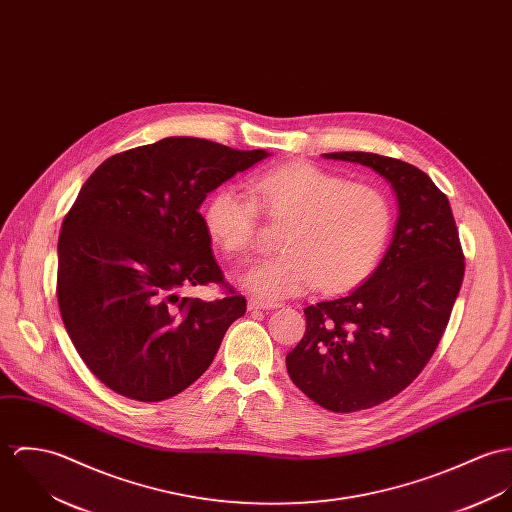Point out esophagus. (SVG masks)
I'll return each instance as SVG.
<instances>
[{
  "mask_svg": "<svg viewBox=\"0 0 512 512\" xmlns=\"http://www.w3.org/2000/svg\"><path fill=\"white\" fill-rule=\"evenodd\" d=\"M279 306L281 304H277V302H263V300H257V298H251L247 302L249 310H273V308H279Z\"/></svg>",
  "mask_w": 512,
  "mask_h": 512,
  "instance_id": "34e87169",
  "label": "esophagus"
}]
</instances>
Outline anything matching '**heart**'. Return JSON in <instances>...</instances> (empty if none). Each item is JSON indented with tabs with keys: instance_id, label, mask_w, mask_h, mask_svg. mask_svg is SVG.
I'll list each match as a JSON object with an SVG mask.
<instances>
[{
	"instance_id": "b5f03b06",
	"label": "heart",
	"mask_w": 512,
	"mask_h": 512,
	"mask_svg": "<svg viewBox=\"0 0 512 512\" xmlns=\"http://www.w3.org/2000/svg\"><path fill=\"white\" fill-rule=\"evenodd\" d=\"M249 192L220 186L204 208V226L228 255H247L259 210L284 228L286 253L251 265L243 284L265 300L302 294L316 284L341 290L359 283L379 261L391 231V206L381 190L340 174L292 163L249 180Z\"/></svg>"
}]
</instances>
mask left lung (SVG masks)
Wrapping results in <instances>:
<instances>
[{
	"mask_svg": "<svg viewBox=\"0 0 512 512\" xmlns=\"http://www.w3.org/2000/svg\"><path fill=\"white\" fill-rule=\"evenodd\" d=\"M324 157L377 172L398 204L393 241L375 273L343 298L304 308V338L286 355V371L306 397L355 412L397 397L426 367L465 263L450 202L426 172L375 153Z\"/></svg>",
	"mask_w": 512,
	"mask_h": 512,
	"instance_id": "left-lung-1",
	"label": "left lung"
}]
</instances>
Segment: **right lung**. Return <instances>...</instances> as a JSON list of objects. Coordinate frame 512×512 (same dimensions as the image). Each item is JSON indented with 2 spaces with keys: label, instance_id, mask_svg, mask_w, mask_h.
<instances>
[{
  "label": "right lung",
  "instance_id": "1",
  "mask_svg": "<svg viewBox=\"0 0 512 512\" xmlns=\"http://www.w3.org/2000/svg\"><path fill=\"white\" fill-rule=\"evenodd\" d=\"M198 137H167L104 161L84 182L58 237L64 328L88 369L117 395L159 402L214 361L245 298H180L226 284L198 212L237 172L267 159Z\"/></svg>",
  "mask_w": 512,
  "mask_h": 512
}]
</instances>
